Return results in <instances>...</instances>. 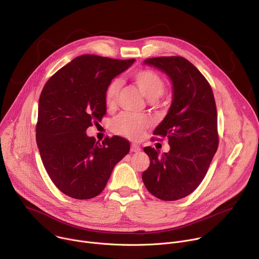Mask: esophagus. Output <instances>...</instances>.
Here are the masks:
<instances>
[{"mask_svg": "<svg viewBox=\"0 0 259 259\" xmlns=\"http://www.w3.org/2000/svg\"><path fill=\"white\" fill-rule=\"evenodd\" d=\"M140 151V147L139 146H136V145H132L131 146V152L133 153H138Z\"/></svg>", "mask_w": 259, "mask_h": 259, "instance_id": "34e87169", "label": "esophagus"}]
</instances>
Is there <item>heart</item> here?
Segmentation results:
<instances>
[{
  "mask_svg": "<svg viewBox=\"0 0 259 259\" xmlns=\"http://www.w3.org/2000/svg\"><path fill=\"white\" fill-rule=\"evenodd\" d=\"M131 78L144 94V96L151 101L157 100L165 92V81L157 72L150 69H143L131 74ZM122 82L120 79L113 78L108 82L104 92V101L106 106L112 107L119 97ZM151 122L145 115H135L131 113H122L113 120L112 131L121 136L132 140L142 138Z\"/></svg>",
  "mask_w": 259,
  "mask_h": 259,
  "instance_id": "heart-1",
  "label": "heart"
}]
</instances>
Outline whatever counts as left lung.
I'll return each mask as SVG.
<instances>
[{"label": "left lung", "instance_id": "1", "mask_svg": "<svg viewBox=\"0 0 259 259\" xmlns=\"http://www.w3.org/2000/svg\"><path fill=\"white\" fill-rule=\"evenodd\" d=\"M145 64L169 76L174 97L168 113L154 131L158 137L168 138L170 150L160 156L154 148L144 149L150 166L143 172V181L157 198L178 200L199 186L217 151L214 94L199 70L183 57L152 58Z\"/></svg>", "mask_w": 259, "mask_h": 259}]
</instances>
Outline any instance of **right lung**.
<instances>
[{
  "mask_svg": "<svg viewBox=\"0 0 259 259\" xmlns=\"http://www.w3.org/2000/svg\"><path fill=\"white\" fill-rule=\"evenodd\" d=\"M134 61L82 55L62 67L41 92L37 146L51 180L70 197L99 195L115 164L129 153L130 145L123 137H106L100 144L85 132L106 113L108 82Z\"/></svg>",
  "mask_w": 259,
  "mask_h": 259,
  "instance_id": "obj_1",
  "label": "right lung"
}]
</instances>
